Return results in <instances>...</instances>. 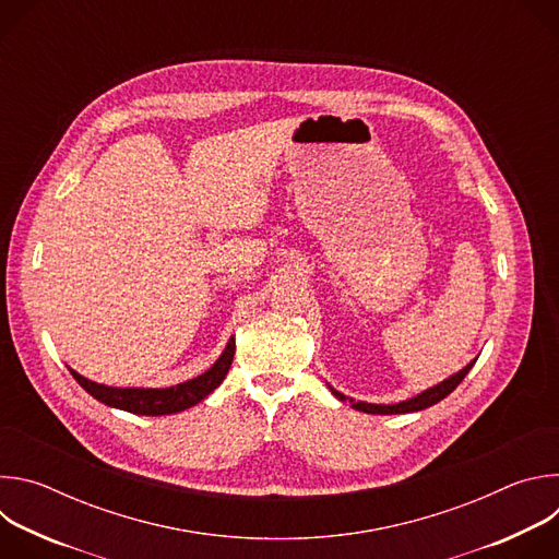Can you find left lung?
<instances>
[{
	"label": "left lung",
	"instance_id": "obj_1",
	"mask_svg": "<svg viewBox=\"0 0 559 559\" xmlns=\"http://www.w3.org/2000/svg\"><path fill=\"white\" fill-rule=\"evenodd\" d=\"M473 362H475V360H473ZM473 362H468L462 371L453 373L451 378L442 380L440 384H436V386H431V389L418 393L416 397H409V401H405V403H397V405H371V403H354V401H349V403H352V407L358 409V412H365V414H380V416H386V414H412V412H423V409H427V407L440 403L442 397H447V395L464 380V376L468 373V369L473 367ZM332 393L338 397V401H343V403L347 401V395L338 393L336 389H332Z\"/></svg>",
	"mask_w": 559,
	"mask_h": 559
}]
</instances>
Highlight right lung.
Returning a JSON list of instances; mask_svg holds the SVG:
<instances>
[{"label": "right lung", "instance_id": "obj_1", "mask_svg": "<svg viewBox=\"0 0 559 559\" xmlns=\"http://www.w3.org/2000/svg\"><path fill=\"white\" fill-rule=\"evenodd\" d=\"M234 349H236L234 338H229L221 358L205 373H201L188 382L168 386V389L106 386V384H97L84 376H79L72 369H70V373L93 397H97V401H102L108 407H117V409L139 414V416H168V414H177V412L194 407L223 382V378L227 376L229 365L234 360Z\"/></svg>", "mask_w": 559, "mask_h": 559}]
</instances>
